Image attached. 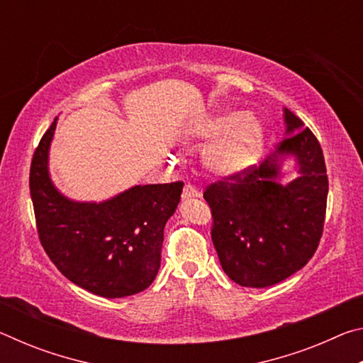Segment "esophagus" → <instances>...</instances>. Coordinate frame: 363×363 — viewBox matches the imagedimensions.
<instances>
[{
    "mask_svg": "<svg viewBox=\"0 0 363 363\" xmlns=\"http://www.w3.org/2000/svg\"><path fill=\"white\" fill-rule=\"evenodd\" d=\"M201 192L199 189H196L195 186H192V184H187L186 187H184L182 190V199L187 200V199H196V196H200Z\"/></svg>",
    "mask_w": 363,
    "mask_h": 363,
    "instance_id": "esophagus-1",
    "label": "esophagus"
}]
</instances>
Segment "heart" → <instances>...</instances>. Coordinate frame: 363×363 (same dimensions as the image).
Listing matches in <instances>:
<instances>
[{
    "mask_svg": "<svg viewBox=\"0 0 363 363\" xmlns=\"http://www.w3.org/2000/svg\"><path fill=\"white\" fill-rule=\"evenodd\" d=\"M205 163L214 174L230 176L243 171L259 153L264 140L262 123L253 113L219 112L201 120L192 130L195 139H214Z\"/></svg>",
    "mask_w": 363,
    "mask_h": 363,
    "instance_id": "obj_1",
    "label": "heart"
}]
</instances>
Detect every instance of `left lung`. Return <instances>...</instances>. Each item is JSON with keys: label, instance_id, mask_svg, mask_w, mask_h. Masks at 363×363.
<instances>
[{"label": "left lung", "instance_id": "1", "mask_svg": "<svg viewBox=\"0 0 363 363\" xmlns=\"http://www.w3.org/2000/svg\"><path fill=\"white\" fill-rule=\"evenodd\" d=\"M285 139L259 164L208 186L211 238L220 266L235 284L266 288L303 269L323 232L328 177L322 147L291 110L284 108ZM288 156L298 176L279 184Z\"/></svg>", "mask_w": 363, "mask_h": 363}]
</instances>
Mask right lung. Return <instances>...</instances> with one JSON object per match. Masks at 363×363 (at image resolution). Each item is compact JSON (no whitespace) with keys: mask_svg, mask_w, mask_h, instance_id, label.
Returning a JSON list of instances; mask_svg holds the SVG:
<instances>
[{"mask_svg":"<svg viewBox=\"0 0 363 363\" xmlns=\"http://www.w3.org/2000/svg\"><path fill=\"white\" fill-rule=\"evenodd\" d=\"M57 118L43 134L30 167L40 242L62 275L102 298L145 290L162 261L163 229L181 200L182 182L134 186L101 203L73 201L49 176Z\"/></svg>","mask_w":363,"mask_h":363,"instance_id":"obj_1","label":"right lung"}]
</instances>
